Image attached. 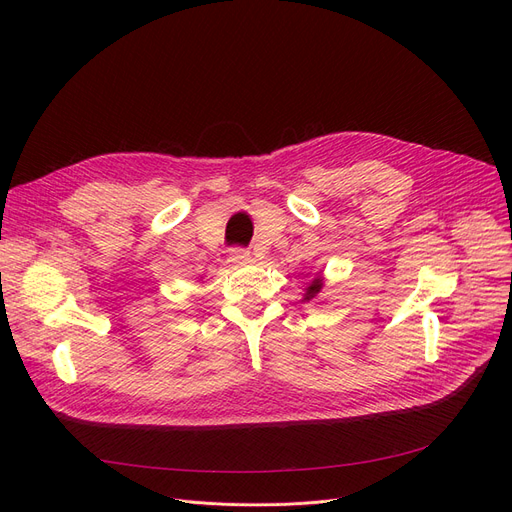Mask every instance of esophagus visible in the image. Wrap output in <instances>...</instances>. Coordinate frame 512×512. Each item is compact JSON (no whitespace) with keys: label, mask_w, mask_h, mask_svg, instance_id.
Wrapping results in <instances>:
<instances>
[{"label":"esophagus","mask_w":512,"mask_h":512,"mask_svg":"<svg viewBox=\"0 0 512 512\" xmlns=\"http://www.w3.org/2000/svg\"><path fill=\"white\" fill-rule=\"evenodd\" d=\"M230 261H232V263H238V265L249 263V261H251V253H249L247 249H242V247H234V249L230 251Z\"/></svg>","instance_id":"obj_1"}]
</instances>
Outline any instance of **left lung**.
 Wrapping results in <instances>:
<instances>
[{
	"instance_id": "left-lung-1",
	"label": "left lung",
	"mask_w": 512,
	"mask_h": 512,
	"mask_svg": "<svg viewBox=\"0 0 512 512\" xmlns=\"http://www.w3.org/2000/svg\"><path fill=\"white\" fill-rule=\"evenodd\" d=\"M321 286H324V284H321V280H319V278H313V280H311V284L305 288L307 292H305V299H303V301H307V303H309V301H313V299L317 297V294H319Z\"/></svg>"
}]
</instances>
